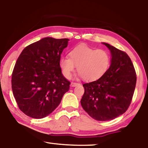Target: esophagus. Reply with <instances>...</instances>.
<instances>
[{
  "label": "esophagus",
  "instance_id": "obj_1",
  "mask_svg": "<svg viewBox=\"0 0 148 148\" xmlns=\"http://www.w3.org/2000/svg\"><path fill=\"white\" fill-rule=\"evenodd\" d=\"M77 85H79V84L77 83V82H72V83H71V86L72 87H75V86H77Z\"/></svg>",
  "mask_w": 148,
  "mask_h": 148
}]
</instances>
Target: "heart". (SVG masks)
Wrapping results in <instances>:
<instances>
[{
	"label": "heart",
	"instance_id": "obj_1",
	"mask_svg": "<svg viewBox=\"0 0 148 148\" xmlns=\"http://www.w3.org/2000/svg\"><path fill=\"white\" fill-rule=\"evenodd\" d=\"M69 57L60 59L59 65L64 76L69 78L76 66L77 71L86 81H95L106 74L110 65V56L104 49L92 48L86 45L74 47Z\"/></svg>",
	"mask_w": 148,
	"mask_h": 148
}]
</instances>
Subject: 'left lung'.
Masks as SVG:
<instances>
[{
	"label": "left lung",
	"instance_id": "8db88e82",
	"mask_svg": "<svg viewBox=\"0 0 148 148\" xmlns=\"http://www.w3.org/2000/svg\"><path fill=\"white\" fill-rule=\"evenodd\" d=\"M103 44L111 52V65L101 78L83 84L81 104L92 118L105 121L116 118L129 108L136 87V74L125 51Z\"/></svg>",
	"mask_w": 148,
	"mask_h": 148
}]
</instances>
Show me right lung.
Listing matches in <instances>:
<instances>
[{
  "label": "right lung",
  "mask_w": 148,
  "mask_h": 148,
  "mask_svg": "<svg viewBox=\"0 0 148 148\" xmlns=\"http://www.w3.org/2000/svg\"><path fill=\"white\" fill-rule=\"evenodd\" d=\"M68 38L47 37L25 47L12 74V89L19 110L32 118L48 116L59 106L71 82L59 65Z\"/></svg>",
  "instance_id": "right-lung-1"
}]
</instances>
